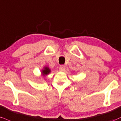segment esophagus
Returning a JSON list of instances; mask_svg holds the SVG:
<instances>
[{"label":"esophagus","instance_id":"obj_1","mask_svg":"<svg viewBox=\"0 0 121 121\" xmlns=\"http://www.w3.org/2000/svg\"><path fill=\"white\" fill-rule=\"evenodd\" d=\"M59 70L60 72H64V71H65V66L64 65H61L59 68Z\"/></svg>","mask_w":121,"mask_h":121}]
</instances>
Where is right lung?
Returning <instances> with one entry per match:
<instances>
[{"mask_svg":"<svg viewBox=\"0 0 121 121\" xmlns=\"http://www.w3.org/2000/svg\"><path fill=\"white\" fill-rule=\"evenodd\" d=\"M51 72V70L47 66H45L43 68V69L42 70V76H44L45 77L46 75H48V74L50 73Z\"/></svg>","mask_w":121,"mask_h":121,"instance_id":"right-lung-1","label":"right lung"}]
</instances>
